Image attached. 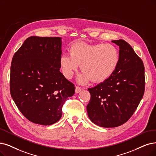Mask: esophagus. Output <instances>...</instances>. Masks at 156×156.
<instances>
[{"mask_svg":"<svg viewBox=\"0 0 156 156\" xmlns=\"http://www.w3.org/2000/svg\"><path fill=\"white\" fill-rule=\"evenodd\" d=\"M80 91H81V87H80L79 86H76V93H78Z\"/></svg>","mask_w":156,"mask_h":156,"instance_id":"1","label":"esophagus"}]
</instances>
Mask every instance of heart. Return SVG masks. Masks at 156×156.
Instances as JSON below:
<instances>
[{"label": "heart", "instance_id": "1", "mask_svg": "<svg viewBox=\"0 0 156 156\" xmlns=\"http://www.w3.org/2000/svg\"><path fill=\"white\" fill-rule=\"evenodd\" d=\"M69 53L63 54L60 57L62 72L67 79H70L80 65L83 73L79 81L82 83L90 80L93 83L104 82L116 70L120 59L118 48L110 43L77 42L70 47Z\"/></svg>", "mask_w": 156, "mask_h": 156}]
</instances>
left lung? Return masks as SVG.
Masks as SVG:
<instances>
[{
    "label": "left lung",
    "mask_w": 156,
    "mask_h": 156,
    "mask_svg": "<svg viewBox=\"0 0 156 156\" xmlns=\"http://www.w3.org/2000/svg\"><path fill=\"white\" fill-rule=\"evenodd\" d=\"M120 47L116 70L103 83L88 88L90 101L87 112L92 122L103 127H115L133 116L145 92L143 61L127 42L112 41Z\"/></svg>",
    "instance_id": "obj_1"
}]
</instances>
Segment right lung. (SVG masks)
Returning a JSON list of instances; mask_svg holds the SVG:
<instances>
[{
	"instance_id": "right-lung-1",
	"label": "right lung",
	"mask_w": 156,
	"mask_h": 156,
	"mask_svg": "<svg viewBox=\"0 0 156 156\" xmlns=\"http://www.w3.org/2000/svg\"><path fill=\"white\" fill-rule=\"evenodd\" d=\"M61 38L30 36L11 61L10 93L27 120L49 126L62 116L66 100L73 95L74 84L60 72Z\"/></svg>"
}]
</instances>
